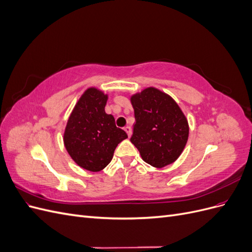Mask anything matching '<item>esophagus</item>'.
Instances as JSON below:
<instances>
[{
	"mask_svg": "<svg viewBox=\"0 0 252 252\" xmlns=\"http://www.w3.org/2000/svg\"><path fill=\"white\" fill-rule=\"evenodd\" d=\"M124 130H125L126 133L128 134V136H131V127H130V126L124 127Z\"/></svg>",
	"mask_w": 252,
	"mask_h": 252,
	"instance_id": "esophagus-1",
	"label": "esophagus"
}]
</instances>
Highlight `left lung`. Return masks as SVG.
<instances>
[{
	"instance_id": "left-lung-1",
	"label": "left lung",
	"mask_w": 252,
	"mask_h": 252,
	"mask_svg": "<svg viewBox=\"0 0 252 252\" xmlns=\"http://www.w3.org/2000/svg\"><path fill=\"white\" fill-rule=\"evenodd\" d=\"M135 123L130 142L143 161L163 168L177 161L189 134L188 121L173 98L155 87L130 97Z\"/></svg>"
}]
</instances>
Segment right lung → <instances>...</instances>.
<instances>
[{
    "label": "right lung",
    "instance_id": "right-lung-1",
    "mask_svg": "<svg viewBox=\"0 0 252 252\" xmlns=\"http://www.w3.org/2000/svg\"><path fill=\"white\" fill-rule=\"evenodd\" d=\"M108 94L95 87L82 94L67 121L64 145L73 161L82 168L97 172L107 166L118 144L127 139L116 126L113 116L105 112Z\"/></svg>",
    "mask_w": 252,
    "mask_h": 252
}]
</instances>
